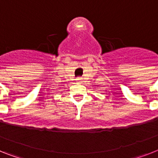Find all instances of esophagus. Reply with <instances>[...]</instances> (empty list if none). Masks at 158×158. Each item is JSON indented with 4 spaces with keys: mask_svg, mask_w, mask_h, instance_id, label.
I'll use <instances>...</instances> for the list:
<instances>
[{
    "mask_svg": "<svg viewBox=\"0 0 158 158\" xmlns=\"http://www.w3.org/2000/svg\"><path fill=\"white\" fill-rule=\"evenodd\" d=\"M81 80H82L81 78H77V79H76L77 82H81Z\"/></svg>",
    "mask_w": 158,
    "mask_h": 158,
    "instance_id": "obj_1",
    "label": "esophagus"
}]
</instances>
